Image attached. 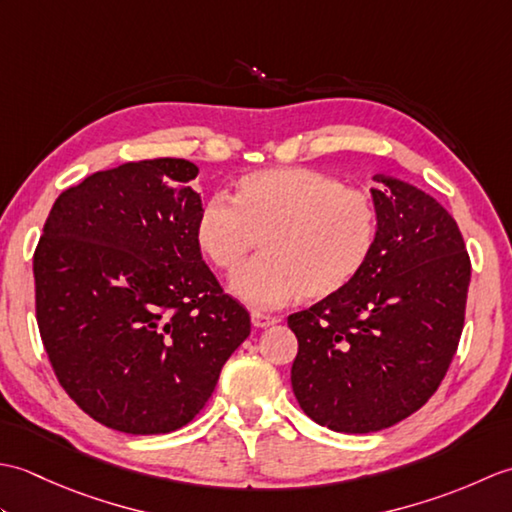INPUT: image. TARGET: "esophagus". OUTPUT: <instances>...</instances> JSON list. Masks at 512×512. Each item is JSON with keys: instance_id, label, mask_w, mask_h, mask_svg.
<instances>
[{"instance_id": "1", "label": "esophagus", "mask_w": 512, "mask_h": 512, "mask_svg": "<svg viewBox=\"0 0 512 512\" xmlns=\"http://www.w3.org/2000/svg\"><path fill=\"white\" fill-rule=\"evenodd\" d=\"M250 321H253L255 328H268V325L279 323L277 317H270V314H262V312H253V314H250Z\"/></svg>"}]
</instances>
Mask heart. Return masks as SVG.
Wrapping results in <instances>:
<instances>
[{
    "label": "heart",
    "mask_w": 512,
    "mask_h": 512,
    "mask_svg": "<svg viewBox=\"0 0 512 512\" xmlns=\"http://www.w3.org/2000/svg\"><path fill=\"white\" fill-rule=\"evenodd\" d=\"M374 200L312 169H266L239 178L233 202L211 195L195 217V244L209 264L233 273L262 239V259L239 270L231 292L253 308L341 295L372 259Z\"/></svg>",
    "instance_id": "b5f03b06"
}]
</instances>
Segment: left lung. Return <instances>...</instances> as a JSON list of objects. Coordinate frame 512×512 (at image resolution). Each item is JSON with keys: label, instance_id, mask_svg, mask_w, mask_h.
Here are the masks:
<instances>
[{"label": "left lung", "instance_id": "1", "mask_svg": "<svg viewBox=\"0 0 512 512\" xmlns=\"http://www.w3.org/2000/svg\"><path fill=\"white\" fill-rule=\"evenodd\" d=\"M372 259L341 295L288 317L299 352L292 391L308 418L339 433L387 429L440 387L458 350L471 259L444 206L378 173Z\"/></svg>", "mask_w": 512, "mask_h": 512}]
</instances>
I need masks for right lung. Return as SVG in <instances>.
I'll use <instances>...</instances> for the list:
<instances>
[{
	"mask_svg": "<svg viewBox=\"0 0 512 512\" xmlns=\"http://www.w3.org/2000/svg\"><path fill=\"white\" fill-rule=\"evenodd\" d=\"M198 167L125 162L65 189L32 259L37 325L61 387L105 427L176 431L211 398L250 314L195 244Z\"/></svg>",
	"mask_w": 512,
	"mask_h": 512,
	"instance_id": "1",
	"label": "right lung"
}]
</instances>
